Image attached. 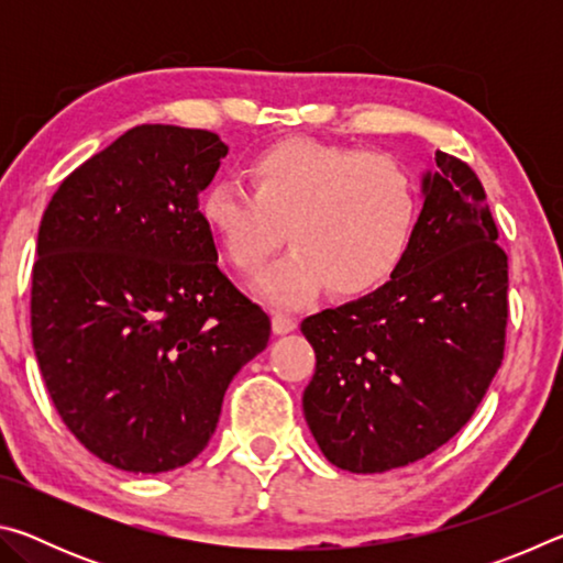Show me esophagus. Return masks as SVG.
<instances>
[{
	"label": "esophagus",
	"mask_w": 563,
	"mask_h": 563,
	"mask_svg": "<svg viewBox=\"0 0 563 563\" xmlns=\"http://www.w3.org/2000/svg\"><path fill=\"white\" fill-rule=\"evenodd\" d=\"M298 328V320L292 316H285V312H273V332H278V335H285V332H290Z\"/></svg>",
	"instance_id": "34e87169"
}]
</instances>
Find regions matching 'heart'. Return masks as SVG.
I'll list each match as a JSON object with an SVG mask.
<instances>
[{
	"instance_id": "obj_1",
	"label": "heart",
	"mask_w": 563,
	"mask_h": 563,
	"mask_svg": "<svg viewBox=\"0 0 563 563\" xmlns=\"http://www.w3.org/2000/svg\"><path fill=\"white\" fill-rule=\"evenodd\" d=\"M251 190L216 180L198 201L206 231L228 263L263 271L280 241L292 247L258 290L275 305H300L322 285L338 298L383 288L412 251L419 190L397 161L316 139H283L247 161Z\"/></svg>"
}]
</instances>
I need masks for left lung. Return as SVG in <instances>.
<instances>
[{
  "instance_id": "1",
  "label": "left lung",
  "mask_w": 563,
  "mask_h": 563,
  "mask_svg": "<svg viewBox=\"0 0 563 563\" xmlns=\"http://www.w3.org/2000/svg\"><path fill=\"white\" fill-rule=\"evenodd\" d=\"M402 268L365 298L302 320L316 375L302 412L340 470L377 474L440 450L501 367L509 263L482 180L437 151Z\"/></svg>"
}]
</instances>
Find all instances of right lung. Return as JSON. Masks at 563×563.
<instances>
[{
    "instance_id": "1",
    "label": "right lung",
    "mask_w": 563,
    "mask_h": 563,
    "mask_svg": "<svg viewBox=\"0 0 563 563\" xmlns=\"http://www.w3.org/2000/svg\"><path fill=\"white\" fill-rule=\"evenodd\" d=\"M228 146L144 123L62 180L42 216L32 342L56 412L91 454L158 474L203 452L271 318L218 268L198 216Z\"/></svg>"
}]
</instances>
